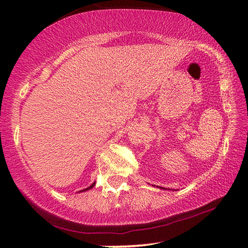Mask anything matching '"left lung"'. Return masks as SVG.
<instances>
[{"instance_id":"1","label":"left lung","mask_w":248,"mask_h":248,"mask_svg":"<svg viewBox=\"0 0 248 248\" xmlns=\"http://www.w3.org/2000/svg\"><path fill=\"white\" fill-rule=\"evenodd\" d=\"M157 187H158V186H157ZM158 188H161V187H158Z\"/></svg>"}]
</instances>
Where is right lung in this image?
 <instances>
[{
  "label": "right lung",
  "mask_w": 248,
  "mask_h": 248,
  "mask_svg": "<svg viewBox=\"0 0 248 248\" xmlns=\"http://www.w3.org/2000/svg\"><path fill=\"white\" fill-rule=\"evenodd\" d=\"M94 186H95V183H93V184H92L90 187H87V188H85V189H83V190H79L78 192H83V191H87V190H90V189H91V188H93Z\"/></svg>",
  "instance_id": "1"
}]
</instances>
